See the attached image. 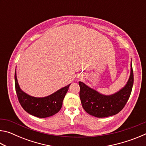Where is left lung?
Returning a JSON list of instances; mask_svg holds the SVG:
<instances>
[{
	"label": "left lung",
	"instance_id": "8db88e82",
	"mask_svg": "<svg viewBox=\"0 0 146 146\" xmlns=\"http://www.w3.org/2000/svg\"><path fill=\"white\" fill-rule=\"evenodd\" d=\"M133 81L134 77L131 63V73L127 84L124 87L112 95H103L84 83L79 82L80 88L79 95L84 110L88 114L98 118L108 117L117 114L123 108L129 99Z\"/></svg>",
	"mask_w": 146,
	"mask_h": 146
}]
</instances>
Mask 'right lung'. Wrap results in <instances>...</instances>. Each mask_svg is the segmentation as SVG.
Masks as SVG:
<instances>
[{
    "mask_svg": "<svg viewBox=\"0 0 146 146\" xmlns=\"http://www.w3.org/2000/svg\"><path fill=\"white\" fill-rule=\"evenodd\" d=\"M15 84L17 97L23 108L27 113L38 118H46L53 116L60 110L62 102L70 84L60 89L56 92L45 97H34L21 90L15 73Z\"/></svg>",
    "mask_w": 146,
    "mask_h": 146,
    "instance_id": "obj_1",
    "label": "right lung"
}]
</instances>
